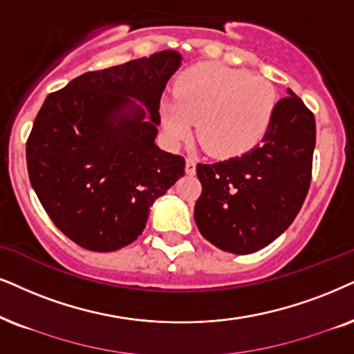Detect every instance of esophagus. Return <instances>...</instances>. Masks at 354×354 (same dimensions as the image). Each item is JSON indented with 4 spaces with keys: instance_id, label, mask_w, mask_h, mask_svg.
<instances>
[{
    "instance_id": "esophagus-1",
    "label": "esophagus",
    "mask_w": 354,
    "mask_h": 354,
    "mask_svg": "<svg viewBox=\"0 0 354 354\" xmlns=\"http://www.w3.org/2000/svg\"><path fill=\"white\" fill-rule=\"evenodd\" d=\"M186 173L187 174H194L196 173V162L192 158H186Z\"/></svg>"
}]
</instances>
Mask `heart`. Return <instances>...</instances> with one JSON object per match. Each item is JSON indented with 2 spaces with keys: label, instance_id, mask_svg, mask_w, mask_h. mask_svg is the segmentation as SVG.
Instances as JSON below:
<instances>
[{
  "label": "heart",
  "instance_id": "b5f03b06",
  "mask_svg": "<svg viewBox=\"0 0 354 354\" xmlns=\"http://www.w3.org/2000/svg\"><path fill=\"white\" fill-rule=\"evenodd\" d=\"M277 96L271 82L217 64L191 66L178 78L176 97L160 104L163 129L173 142L198 140L209 155L232 158L257 147L271 127Z\"/></svg>",
  "mask_w": 354,
  "mask_h": 354
}]
</instances>
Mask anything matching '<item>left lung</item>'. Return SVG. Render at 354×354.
Returning <instances> with one entry per match:
<instances>
[{"mask_svg": "<svg viewBox=\"0 0 354 354\" xmlns=\"http://www.w3.org/2000/svg\"><path fill=\"white\" fill-rule=\"evenodd\" d=\"M277 101L271 127L247 153L196 167L194 221L223 252L248 254L274 241L301 210L312 178L315 118L299 96Z\"/></svg>", "mask_w": 354, "mask_h": 354, "instance_id": "left-lung-1", "label": "left lung"}]
</instances>
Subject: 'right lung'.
<instances>
[{"mask_svg": "<svg viewBox=\"0 0 354 354\" xmlns=\"http://www.w3.org/2000/svg\"><path fill=\"white\" fill-rule=\"evenodd\" d=\"M181 53L162 50L88 71L46 97L26 145L48 217L80 247L115 252L145 229L151 204L185 174L155 144L160 100Z\"/></svg>", "mask_w": 354, "mask_h": 354, "instance_id": "right-lung-1", "label": "right lung"}]
</instances>
